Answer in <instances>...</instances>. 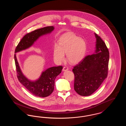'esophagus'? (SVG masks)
Masks as SVG:
<instances>
[{
    "mask_svg": "<svg viewBox=\"0 0 126 126\" xmlns=\"http://www.w3.org/2000/svg\"><path fill=\"white\" fill-rule=\"evenodd\" d=\"M67 70H68V68L67 66H64L63 67V71H66Z\"/></svg>",
    "mask_w": 126,
    "mask_h": 126,
    "instance_id": "1",
    "label": "esophagus"
}]
</instances>
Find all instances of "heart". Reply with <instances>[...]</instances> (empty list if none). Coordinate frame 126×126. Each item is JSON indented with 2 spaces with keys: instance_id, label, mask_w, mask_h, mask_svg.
Returning a JSON list of instances; mask_svg holds the SVG:
<instances>
[{
  "instance_id": "heart-1",
  "label": "heart",
  "mask_w": 126,
  "mask_h": 126,
  "mask_svg": "<svg viewBox=\"0 0 126 126\" xmlns=\"http://www.w3.org/2000/svg\"><path fill=\"white\" fill-rule=\"evenodd\" d=\"M86 50V44L82 38L72 33L63 36L59 44H55L53 48V56L56 62L61 63L66 59L71 64H77L84 59Z\"/></svg>"
}]
</instances>
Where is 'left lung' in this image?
Returning a JSON list of instances; mask_svg holds the SVG:
<instances>
[{
  "instance_id": "obj_1",
  "label": "left lung",
  "mask_w": 126,
  "mask_h": 126,
  "mask_svg": "<svg viewBox=\"0 0 126 126\" xmlns=\"http://www.w3.org/2000/svg\"><path fill=\"white\" fill-rule=\"evenodd\" d=\"M95 52L84 57L75 66L74 89L81 96H89L98 89L108 75L109 52L105 42L94 33Z\"/></svg>"
}]
</instances>
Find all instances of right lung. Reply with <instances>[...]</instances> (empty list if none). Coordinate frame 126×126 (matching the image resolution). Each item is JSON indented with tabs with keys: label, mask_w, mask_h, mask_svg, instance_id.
Wrapping results in <instances>:
<instances>
[{
	"label": "right lung",
	"mask_w": 126,
	"mask_h": 126,
	"mask_svg": "<svg viewBox=\"0 0 126 126\" xmlns=\"http://www.w3.org/2000/svg\"><path fill=\"white\" fill-rule=\"evenodd\" d=\"M54 29L53 26H47L28 33L18 43L15 49V53L30 48L40 37L50 33ZM14 58L18 80L32 94L40 97H46L52 94L54 89L55 79L61 73L63 68L62 66L49 67L43 71L38 79L31 81L23 74L16 54Z\"/></svg>",
	"instance_id": "add662e5"
}]
</instances>
